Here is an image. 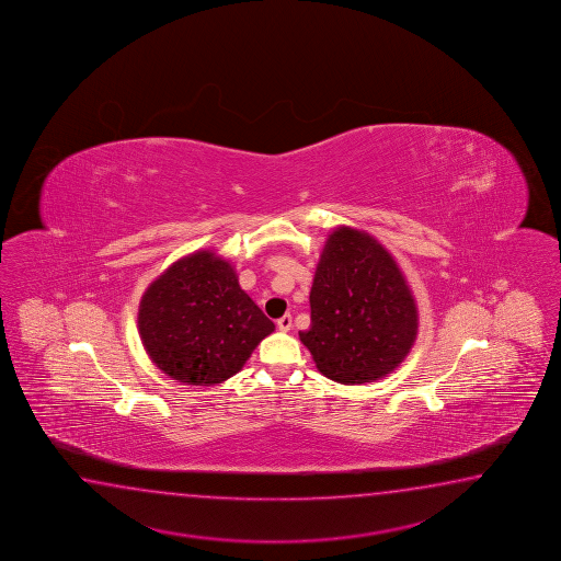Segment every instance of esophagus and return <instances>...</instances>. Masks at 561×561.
<instances>
[{
	"label": "esophagus",
	"instance_id": "1",
	"mask_svg": "<svg viewBox=\"0 0 561 561\" xmlns=\"http://www.w3.org/2000/svg\"><path fill=\"white\" fill-rule=\"evenodd\" d=\"M276 327H278V330H283V332H288V330L293 329V317L285 314L283 319L276 320Z\"/></svg>",
	"mask_w": 561,
	"mask_h": 561
}]
</instances>
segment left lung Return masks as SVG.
<instances>
[{
    "mask_svg": "<svg viewBox=\"0 0 561 561\" xmlns=\"http://www.w3.org/2000/svg\"><path fill=\"white\" fill-rule=\"evenodd\" d=\"M416 332V300L394 256L368 232H330L310 288V329L298 332L320 373L341 385L385 378Z\"/></svg>",
    "mask_w": 561,
    "mask_h": 561,
    "instance_id": "8db88e82",
    "label": "left lung"
}]
</instances>
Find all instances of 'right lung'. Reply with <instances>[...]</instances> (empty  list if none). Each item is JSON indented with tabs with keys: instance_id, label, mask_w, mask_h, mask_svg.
<instances>
[{
	"instance_id": "right-lung-1",
	"label": "right lung",
	"mask_w": 561,
	"mask_h": 561,
	"mask_svg": "<svg viewBox=\"0 0 561 561\" xmlns=\"http://www.w3.org/2000/svg\"><path fill=\"white\" fill-rule=\"evenodd\" d=\"M137 322L157 368L195 386L234 376L275 330L242 290L232 264L213 251L183 256L154 278L141 297Z\"/></svg>"
}]
</instances>
